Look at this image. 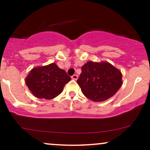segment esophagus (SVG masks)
Instances as JSON below:
<instances>
[{
  "label": "esophagus",
  "instance_id": "1",
  "mask_svg": "<svg viewBox=\"0 0 150 150\" xmlns=\"http://www.w3.org/2000/svg\"><path fill=\"white\" fill-rule=\"evenodd\" d=\"M71 77H72V79H73V80H77V78H78V77H77V75H73Z\"/></svg>",
  "mask_w": 150,
  "mask_h": 150
}]
</instances>
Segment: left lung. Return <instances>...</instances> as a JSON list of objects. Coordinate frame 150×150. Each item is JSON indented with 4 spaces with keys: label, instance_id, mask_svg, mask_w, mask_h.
I'll list each match as a JSON object with an SVG mask.
<instances>
[{
    "label": "left lung",
    "instance_id": "8db88e82",
    "mask_svg": "<svg viewBox=\"0 0 150 150\" xmlns=\"http://www.w3.org/2000/svg\"><path fill=\"white\" fill-rule=\"evenodd\" d=\"M77 82L86 97L101 102L112 97L123 80L121 72L108 62L88 61L82 67Z\"/></svg>",
    "mask_w": 150,
    "mask_h": 150
}]
</instances>
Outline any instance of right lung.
<instances>
[{
    "label": "right lung",
    "instance_id": "1",
    "mask_svg": "<svg viewBox=\"0 0 150 150\" xmlns=\"http://www.w3.org/2000/svg\"><path fill=\"white\" fill-rule=\"evenodd\" d=\"M70 80L64 70L53 63L32 68L25 78V83L35 97L51 99L61 94Z\"/></svg>",
    "mask_w": 150,
    "mask_h": 150
}]
</instances>
